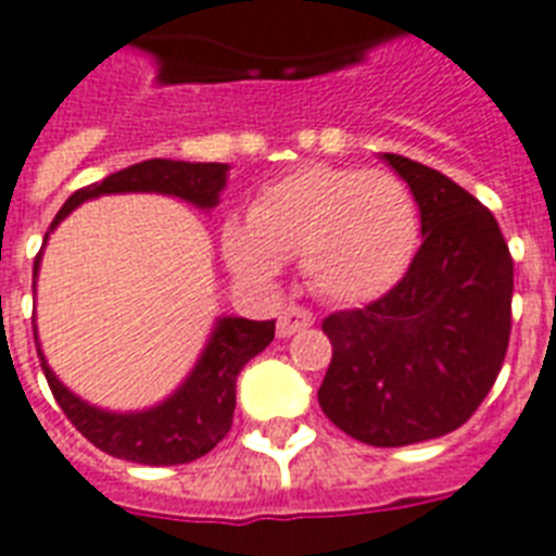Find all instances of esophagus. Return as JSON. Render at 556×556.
Listing matches in <instances>:
<instances>
[{"instance_id":"34e87169","label":"esophagus","mask_w":556,"mask_h":556,"mask_svg":"<svg viewBox=\"0 0 556 556\" xmlns=\"http://www.w3.org/2000/svg\"><path fill=\"white\" fill-rule=\"evenodd\" d=\"M312 324H315V315L306 306H286L279 312L277 334L279 338H291V334L300 332V329H308Z\"/></svg>"}]
</instances>
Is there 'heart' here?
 I'll return each mask as SVG.
<instances>
[{
	"label": "heart",
	"instance_id": "heart-1",
	"mask_svg": "<svg viewBox=\"0 0 556 556\" xmlns=\"http://www.w3.org/2000/svg\"><path fill=\"white\" fill-rule=\"evenodd\" d=\"M419 206L402 177L367 168L303 165L262 189L250 227L230 224L224 250L236 270L268 279L279 260H303L317 294L370 303L410 268Z\"/></svg>",
	"mask_w": 556,
	"mask_h": 556
}]
</instances>
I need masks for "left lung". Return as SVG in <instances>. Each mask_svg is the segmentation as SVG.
<instances>
[{
	"mask_svg": "<svg viewBox=\"0 0 556 556\" xmlns=\"http://www.w3.org/2000/svg\"><path fill=\"white\" fill-rule=\"evenodd\" d=\"M419 203L422 244L396 286L324 320L332 362L317 391L367 446H410L464 426L502 370L514 260L498 222L455 180L384 154Z\"/></svg>",
	"mask_w": 556,
	"mask_h": 556,
	"instance_id": "left-lung-1",
	"label": "left lung"
}]
</instances>
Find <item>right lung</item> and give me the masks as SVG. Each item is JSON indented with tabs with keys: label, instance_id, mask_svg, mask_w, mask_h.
I'll use <instances>...</instances> for the list:
<instances>
[{
	"label": "right lung",
	"instance_id": "1",
	"mask_svg": "<svg viewBox=\"0 0 556 556\" xmlns=\"http://www.w3.org/2000/svg\"><path fill=\"white\" fill-rule=\"evenodd\" d=\"M227 180L224 163H180V160H146L127 165L116 175L104 177L101 184L78 189L54 215L52 230L70 215L78 203L96 194L116 192H160L175 194L184 201L210 210L218 203V192ZM49 239V232H46ZM42 253V250H40ZM40 253L34 260V277L40 268ZM274 341V320H244V317H224L215 326L201 362L194 364L192 376L180 384L175 396H168L156 408L139 414H110L80 402L75 393L63 388L58 376L40 355V367L52 388L61 410L72 426L90 440L92 446L122 460L146 466H175L198 460L218 446L232 426L236 410V379L241 367L260 355ZM37 344V332H34Z\"/></svg>",
	"mask_w": 556,
	"mask_h": 556
}]
</instances>
